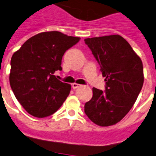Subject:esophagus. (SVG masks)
Returning a JSON list of instances; mask_svg holds the SVG:
<instances>
[{
    "mask_svg": "<svg viewBox=\"0 0 156 156\" xmlns=\"http://www.w3.org/2000/svg\"><path fill=\"white\" fill-rule=\"evenodd\" d=\"M80 86H81L80 84H78V83H73V84H72V87H73V89H76V88L80 87Z\"/></svg>",
    "mask_w": 156,
    "mask_h": 156,
    "instance_id": "1",
    "label": "esophagus"
}]
</instances>
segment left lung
<instances>
[{
	"label": "left lung",
	"instance_id": "1",
	"mask_svg": "<svg viewBox=\"0 0 156 156\" xmlns=\"http://www.w3.org/2000/svg\"><path fill=\"white\" fill-rule=\"evenodd\" d=\"M84 42L105 77V90L92 88L93 96L84 105V112L97 125H113L128 113L142 89V60L119 35L87 38Z\"/></svg>",
	"mask_w": 156,
	"mask_h": 156
}]
</instances>
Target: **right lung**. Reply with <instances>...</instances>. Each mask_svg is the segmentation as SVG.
Returning a JSON list of instances; mask_svg holds the SVG:
<instances>
[{"instance_id": "right-lung-1", "label": "right lung", "mask_w": 156, "mask_h": 156, "mask_svg": "<svg viewBox=\"0 0 156 156\" xmlns=\"http://www.w3.org/2000/svg\"><path fill=\"white\" fill-rule=\"evenodd\" d=\"M80 40L57 31L41 33L25 41L12 55L10 86L16 100L30 115L49 116L66 100L71 85L59 80L54 73L62 70L64 52Z\"/></svg>"}]
</instances>
